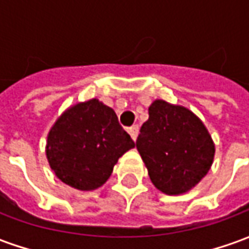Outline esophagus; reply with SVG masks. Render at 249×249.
<instances>
[{
	"label": "esophagus",
	"instance_id": "obj_1",
	"mask_svg": "<svg viewBox=\"0 0 249 249\" xmlns=\"http://www.w3.org/2000/svg\"><path fill=\"white\" fill-rule=\"evenodd\" d=\"M127 131H129L130 137L136 141V140H137V136H139V126H137V124H134V126L129 127V129H127Z\"/></svg>",
	"mask_w": 249,
	"mask_h": 249
}]
</instances>
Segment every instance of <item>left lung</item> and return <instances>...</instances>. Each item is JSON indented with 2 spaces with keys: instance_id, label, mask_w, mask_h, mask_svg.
<instances>
[{
  "instance_id": "left-lung-1",
  "label": "left lung",
  "mask_w": 249,
  "mask_h": 249,
  "mask_svg": "<svg viewBox=\"0 0 249 249\" xmlns=\"http://www.w3.org/2000/svg\"><path fill=\"white\" fill-rule=\"evenodd\" d=\"M141 126L136 147L148 169L152 184L167 196H178L206 176L215 144L196 115L181 105L155 100Z\"/></svg>"
}]
</instances>
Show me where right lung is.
Here are the masks:
<instances>
[{
    "mask_svg": "<svg viewBox=\"0 0 249 249\" xmlns=\"http://www.w3.org/2000/svg\"><path fill=\"white\" fill-rule=\"evenodd\" d=\"M134 145L115 110L92 98L68 108L56 119L45 154L61 181L91 191L109 178L118 159Z\"/></svg>",
    "mask_w": 249,
    "mask_h": 249,
    "instance_id": "1",
    "label": "right lung"
}]
</instances>
